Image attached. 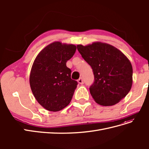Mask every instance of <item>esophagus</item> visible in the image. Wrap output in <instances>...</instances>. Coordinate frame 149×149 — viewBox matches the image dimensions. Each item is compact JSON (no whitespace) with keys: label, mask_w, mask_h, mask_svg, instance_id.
Segmentation results:
<instances>
[{"label":"esophagus","mask_w":149,"mask_h":149,"mask_svg":"<svg viewBox=\"0 0 149 149\" xmlns=\"http://www.w3.org/2000/svg\"><path fill=\"white\" fill-rule=\"evenodd\" d=\"M78 83H79V84H84V81H83V79L82 78H80L79 79H78Z\"/></svg>","instance_id":"obj_1"}]
</instances>
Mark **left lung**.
Listing matches in <instances>:
<instances>
[{"mask_svg": "<svg viewBox=\"0 0 149 149\" xmlns=\"http://www.w3.org/2000/svg\"><path fill=\"white\" fill-rule=\"evenodd\" d=\"M77 49L91 66L94 82L90 86L92 97L104 106H113L129 93L132 85V66L124 54L116 47L100 42Z\"/></svg>", "mask_w": 149, "mask_h": 149, "instance_id": "1", "label": "left lung"}]
</instances>
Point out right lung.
I'll return each instance as SVG.
<instances>
[{"mask_svg": "<svg viewBox=\"0 0 149 149\" xmlns=\"http://www.w3.org/2000/svg\"><path fill=\"white\" fill-rule=\"evenodd\" d=\"M74 45L52 43L36 57L30 74V85L36 100L45 109L61 111L69 104L78 83L71 78L66 62L76 52Z\"/></svg>", "mask_w": 149, "mask_h": 149, "instance_id": "1", "label": "right lung"}]
</instances>
